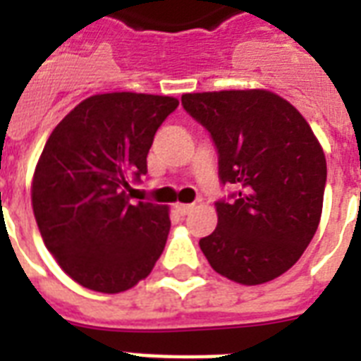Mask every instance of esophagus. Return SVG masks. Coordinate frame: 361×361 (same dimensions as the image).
Returning <instances> with one entry per match:
<instances>
[{"label": "esophagus", "mask_w": 361, "mask_h": 361, "mask_svg": "<svg viewBox=\"0 0 361 361\" xmlns=\"http://www.w3.org/2000/svg\"><path fill=\"white\" fill-rule=\"evenodd\" d=\"M192 208H195V204H176V209L180 215H187L189 212H192Z\"/></svg>", "instance_id": "esophagus-1"}]
</instances>
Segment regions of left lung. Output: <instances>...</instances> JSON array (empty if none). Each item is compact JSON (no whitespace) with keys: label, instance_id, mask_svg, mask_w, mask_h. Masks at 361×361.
Segmentation results:
<instances>
[{"label":"left lung","instance_id":"left-lung-1","mask_svg":"<svg viewBox=\"0 0 361 361\" xmlns=\"http://www.w3.org/2000/svg\"><path fill=\"white\" fill-rule=\"evenodd\" d=\"M219 153V178L234 183L217 202V228L200 240L209 266L240 285H262L290 269L322 215L326 157L300 112L268 90L181 95Z\"/></svg>","mask_w":361,"mask_h":361}]
</instances>
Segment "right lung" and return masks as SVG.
I'll list each match as a JSON object with an SVG mask.
<instances>
[{"mask_svg": "<svg viewBox=\"0 0 361 361\" xmlns=\"http://www.w3.org/2000/svg\"><path fill=\"white\" fill-rule=\"evenodd\" d=\"M180 101L99 93L56 125L31 181L42 241L59 268L90 290L118 294L152 274L170 231L169 206L130 204V180Z\"/></svg>", "mask_w": 361, "mask_h": 361, "instance_id": "right-lung-1", "label": "right lung"}]
</instances>
